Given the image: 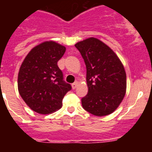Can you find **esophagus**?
<instances>
[{
	"label": "esophagus",
	"instance_id": "34e87169",
	"mask_svg": "<svg viewBox=\"0 0 152 152\" xmlns=\"http://www.w3.org/2000/svg\"><path fill=\"white\" fill-rule=\"evenodd\" d=\"M77 84H78V83H77V82H75V83H73V84H72V89L75 90V88H76V87H77Z\"/></svg>",
	"mask_w": 152,
	"mask_h": 152
}]
</instances>
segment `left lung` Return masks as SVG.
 <instances>
[{
  "instance_id": "obj_1",
  "label": "left lung",
  "mask_w": 152,
  "mask_h": 152,
  "mask_svg": "<svg viewBox=\"0 0 152 152\" xmlns=\"http://www.w3.org/2000/svg\"><path fill=\"white\" fill-rule=\"evenodd\" d=\"M87 68L88 93L83 108L96 116L112 113L126 94V75L115 52L103 42L89 38L75 44Z\"/></svg>"
}]
</instances>
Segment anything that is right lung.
Instances as JSON below:
<instances>
[{"label":"right lung","mask_w":152,"mask_h":152,"mask_svg":"<svg viewBox=\"0 0 152 152\" xmlns=\"http://www.w3.org/2000/svg\"><path fill=\"white\" fill-rule=\"evenodd\" d=\"M65 49L55 42H45L34 47L21 64L19 93L35 112L49 114L58 110L64 95L72 90L57 64Z\"/></svg>","instance_id":"1"}]
</instances>
